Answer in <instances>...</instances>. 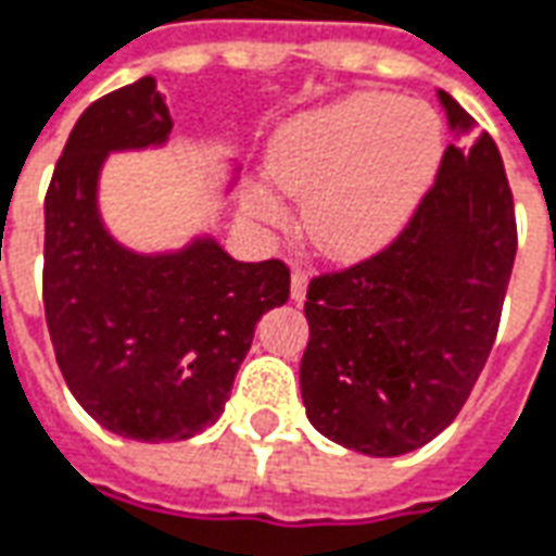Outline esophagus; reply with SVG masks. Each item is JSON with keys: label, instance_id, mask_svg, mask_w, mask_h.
I'll return each instance as SVG.
<instances>
[{"label": "esophagus", "instance_id": "34e87169", "mask_svg": "<svg viewBox=\"0 0 556 556\" xmlns=\"http://www.w3.org/2000/svg\"><path fill=\"white\" fill-rule=\"evenodd\" d=\"M305 290H308V271L296 266L293 275H290V296H293V302L305 300Z\"/></svg>", "mask_w": 556, "mask_h": 556}]
</instances>
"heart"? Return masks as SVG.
<instances>
[{
	"mask_svg": "<svg viewBox=\"0 0 556 556\" xmlns=\"http://www.w3.org/2000/svg\"><path fill=\"white\" fill-rule=\"evenodd\" d=\"M445 151L439 114L393 93H351L300 114L271 139L266 175L305 202V229L329 256L354 260L390 241L430 190ZM256 212H278L254 197Z\"/></svg>",
	"mask_w": 556,
	"mask_h": 556,
	"instance_id": "heart-1",
	"label": "heart"
}]
</instances>
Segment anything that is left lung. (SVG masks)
<instances>
[{"mask_svg":"<svg viewBox=\"0 0 556 556\" xmlns=\"http://www.w3.org/2000/svg\"><path fill=\"white\" fill-rule=\"evenodd\" d=\"M447 121L472 124L442 90ZM518 254L515 199L488 132L447 144L400 236L308 281L305 415L339 445L396 457L445 430L496 342Z\"/></svg>","mask_w":556,"mask_h":556,"instance_id":"left-lung-1","label":"left lung"}]
</instances>
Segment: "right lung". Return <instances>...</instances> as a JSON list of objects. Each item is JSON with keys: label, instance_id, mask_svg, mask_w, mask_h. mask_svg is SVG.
Wrapping results in <instances>:
<instances>
[{"label": "right lung", "instance_id": "right-lung-1", "mask_svg": "<svg viewBox=\"0 0 556 556\" xmlns=\"http://www.w3.org/2000/svg\"><path fill=\"white\" fill-rule=\"evenodd\" d=\"M172 132L154 78L96 99L78 117L45 197V317L72 396L105 430L190 439L229 400L256 320L290 296L281 260L236 263L212 239L181 254H132L96 208L109 151Z\"/></svg>", "mask_w": 556, "mask_h": 556}]
</instances>
